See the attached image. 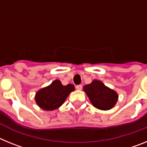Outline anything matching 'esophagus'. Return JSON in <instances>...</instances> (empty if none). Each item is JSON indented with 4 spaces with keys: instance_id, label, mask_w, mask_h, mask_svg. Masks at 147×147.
I'll use <instances>...</instances> for the list:
<instances>
[{
    "instance_id": "1",
    "label": "esophagus",
    "mask_w": 147,
    "mask_h": 147,
    "mask_svg": "<svg viewBox=\"0 0 147 147\" xmlns=\"http://www.w3.org/2000/svg\"><path fill=\"white\" fill-rule=\"evenodd\" d=\"M76 88L78 90H81L82 88V85H76Z\"/></svg>"
}]
</instances>
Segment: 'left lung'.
Instances as JSON below:
<instances>
[{
    "instance_id": "obj_1",
    "label": "left lung",
    "mask_w": 147,
    "mask_h": 147,
    "mask_svg": "<svg viewBox=\"0 0 147 147\" xmlns=\"http://www.w3.org/2000/svg\"><path fill=\"white\" fill-rule=\"evenodd\" d=\"M83 90L93 106L98 110H109L112 109L119 99L118 93L99 80H93L90 84L83 87Z\"/></svg>"
}]
</instances>
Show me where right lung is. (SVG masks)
I'll return each instance as SVG.
<instances>
[{
	"instance_id": "right-lung-1",
	"label": "right lung",
	"mask_w": 147,
	"mask_h": 147,
	"mask_svg": "<svg viewBox=\"0 0 147 147\" xmlns=\"http://www.w3.org/2000/svg\"><path fill=\"white\" fill-rule=\"evenodd\" d=\"M75 90L74 85H63L59 80H56L49 86L41 88L35 94V102L41 109L51 111L57 109L65 102L68 95Z\"/></svg>"
}]
</instances>
